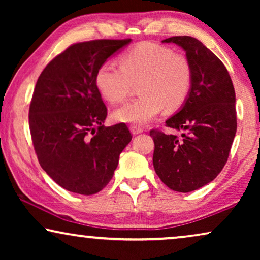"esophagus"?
Listing matches in <instances>:
<instances>
[{
    "label": "esophagus",
    "mask_w": 260,
    "mask_h": 260,
    "mask_svg": "<svg viewBox=\"0 0 260 260\" xmlns=\"http://www.w3.org/2000/svg\"><path fill=\"white\" fill-rule=\"evenodd\" d=\"M130 131L133 135H138V134L143 133V129L137 125H130Z\"/></svg>",
    "instance_id": "obj_1"
}]
</instances>
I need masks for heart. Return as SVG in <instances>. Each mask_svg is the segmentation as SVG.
Here are the masks:
<instances>
[{
	"label": "heart",
	"mask_w": 260,
	"mask_h": 260,
	"mask_svg": "<svg viewBox=\"0 0 260 260\" xmlns=\"http://www.w3.org/2000/svg\"><path fill=\"white\" fill-rule=\"evenodd\" d=\"M95 87L106 101L117 104L131 94L138 83L140 98L113 112L117 122L144 125L166 106L179 109L186 102L193 83V70L186 56L155 42L135 46L119 58V66L103 62L94 77Z\"/></svg>",
	"instance_id": "1"
}]
</instances>
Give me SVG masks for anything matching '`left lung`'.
<instances>
[{"label":"left lung","instance_id":"8db88e82","mask_svg":"<svg viewBox=\"0 0 260 260\" xmlns=\"http://www.w3.org/2000/svg\"><path fill=\"white\" fill-rule=\"evenodd\" d=\"M186 52L193 83L182 108L166 125L182 137L150 130L155 143V172L170 189L188 193L215 179L229 158L237 131L236 92L229 71L198 39L173 37Z\"/></svg>","mask_w":260,"mask_h":260}]
</instances>
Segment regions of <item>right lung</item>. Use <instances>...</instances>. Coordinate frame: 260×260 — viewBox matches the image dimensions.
I'll return each instance as SVG.
<instances>
[{"mask_svg": "<svg viewBox=\"0 0 260 260\" xmlns=\"http://www.w3.org/2000/svg\"><path fill=\"white\" fill-rule=\"evenodd\" d=\"M130 41L103 39L70 46L35 85L29 106L34 150L47 175L72 193L101 191L133 138L124 123L104 126L108 109L94 83L98 67Z\"/></svg>", "mask_w": 260, "mask_h": 260, "instance_id": "1", "label": "right lung"}]
</instances>
